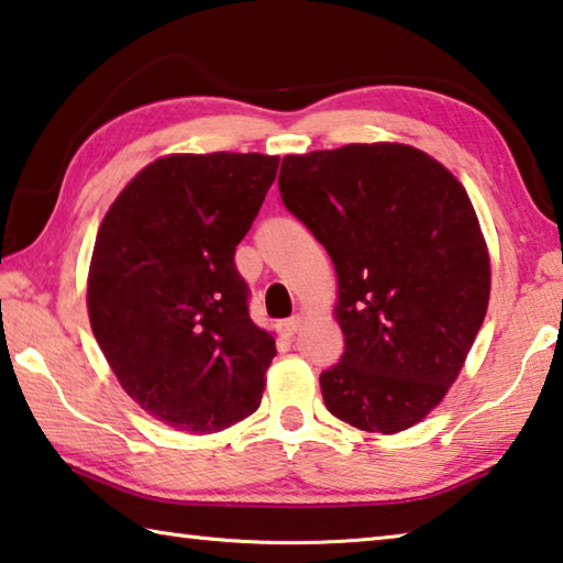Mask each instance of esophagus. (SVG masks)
I'll list each match as a JSON object with an SVG mask.
<instances>
[{
  "mask_svg": "<svg viewBox=\"0 0 563 563\" xmlns=\"http://www.w3.org/2000/svg\"><path fill=\"white\" fill-rule=\"evenodd\" d=\"M302 328V316H292V318H288V320H283L280 323V333L285 335V338H292L298 333V330Z\"/></svg>",
  "mask_w": 563,
  "mask_h": 563,
  "instance_id": "obj_1",
  "label": "esophagus"
}]
</instances>
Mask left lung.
I'll list each match as a JSON object with an SVG mask.
<instances>
[{
	"label": "left lung",
	"instance_id": "8db88e82",
	"mask_svg": "<svg viewBox=\"0 0 563 563\" xmlns=\"http://www.w3.org/2000/svg\"><path fill=\"white\" fill-rule=\"evenodd\" d=\"M278 187L338 275L345 353L320 376L328 410L383 435L421 423L488 308L490 257L466 187L400 142L285 155Z\"/></svg>",
	"mask_w": 563,
	"mask_h": 563
}]
</instances>
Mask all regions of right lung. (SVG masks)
Listing matches in <instances>:
<instances>
[{
    "label": "right lung",
    "instance_id": "obj_1",
    "mask_svg": "<svg viewBox=\"0 0 563 563\" xmlns=\"http://www.w3.org/2000/svg\"><path fill=\"white\" fill-rule=\"evenodd\" d=\"M278 163L261 153L157 157L97 230L89 325L124 394L175 431L218 433L261 406L275 338L247 316L235 247Z\"/></svg>",
    "mask_w": 563,
    "mask_h": 563
}]
</instances>
